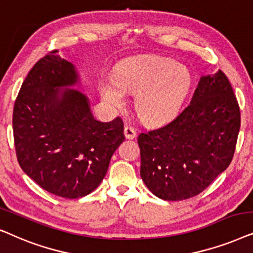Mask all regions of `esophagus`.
Returning a JSON list of instances; mask_svg holds the SVG:
<instances>
[{"instance_id": "esophagus-1", "label": "esophagus", "mask_w": 253, "mask_h": 253, "mask_svg": "<svg viewBox=\"0 0 253 253\" xmlns=\"http://www.w3.org/2000/svg\"><path fill=\"white\" fill-rule=\"evenodd\" d=\"M124 134L126 136V139H134L136 136V130L130 125H126L124 128Z\"/></svg>"}]
</instances>
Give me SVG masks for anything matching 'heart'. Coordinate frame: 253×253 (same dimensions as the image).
Wrapping results in <instances>:
<instances>
[{
  "label": "heart",
  "mask_w": 253,
  "mask_h": 253,
  "mask_svg": "<svg viewBox=\"0 0 253 253\" xmlns=\"http://www.w3.org/2000/svg\"><path fill=\"white\" fill-rule=\"evenodd\" d=\"M191 74L183 66L158 58L125 63L116 77L99 81L103 99L113 106L125 103V91L136 93L135 109L149 124H162L176 116L191 86Z\"/></svg>",
  "instance_id": "obj_1"
}]
</instances>
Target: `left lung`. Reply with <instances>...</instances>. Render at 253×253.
Segmentation results:
<instances>
[{
    "label": "left lung",
    "instance_id": "1",
    "mask_svg": "<svg viewBox=\"0 0 253 253\" xmlns=\"http://www.w3.org/2000/svg\"><path fill=\"white\" fill-rule=\"evenodd\" d=\"M240 127V105L227 76L221 70L203 76L172 121L140 133L141 178L163 200L195 197L231 163Z\"/></svg>",
    "mask_w": 253,
    "mask_h": 253
}]
</instances>
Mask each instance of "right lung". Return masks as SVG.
Segmentation results:
<instances>
[{"label": "right lung", "mask_w": 253, "mask_h": 253, "mask_svg": "<svg viewBox=\"0 0 253 253\" xmlns=\"http://www.w3.org/2000/svg\"><path fill=\"white\" fill-rule=\"evenodd\" d=\"M72 63L50 50L23 82L12 128L16 156L23 171L40 187L67 199L91 193L105 177L111 157L125 140L120 117L102 123L89 102L74 89Z\"/></svg>", "instance_id": "add662e5"}]
</instances>
